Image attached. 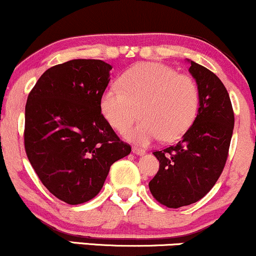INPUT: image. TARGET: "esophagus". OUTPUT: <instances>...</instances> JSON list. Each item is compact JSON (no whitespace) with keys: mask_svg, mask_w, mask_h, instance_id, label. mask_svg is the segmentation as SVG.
<instances>
[{"mask_svg":"<svg viewBox=\"0 0 256 256\" xmlns=\"http://www.w3.org/2000/svg\"><path fill=\"white\" fill-rule=\"evenodd\" d=\"M133 154H136V156H142V154H146V151L144 150V148H136V146H134V148H133Z\"/></svg>","mask_w":256,"mask_h":256,"instance_id":"34e87169","label":"esophagus"}]
</instances>
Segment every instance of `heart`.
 <instances>
[{"mask_svg": "<svg viewBox=\"0 0 256 256\" xmlns=\"http://www.w3.org/2000/svg\"><path fill=\"white\" fill-rule=\"evenodd\" d=\"M120 84L108 87L100 98V110L116 130L124 129L142 106V120L123 130L130 142L146 144L162 136L178 139L191 127L200 106V90L188 74H179L160 62H139L120 76Z\"/></svg>", "mask_w": 256, "mask_h": 256, "instance_id": "1", "label": "heart"}]
</instances>
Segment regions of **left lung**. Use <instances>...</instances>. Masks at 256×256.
<instances>
[{
  "mask_svg": "<svg viewBox=\"0 0 256 256\" xmlns=\"http://www.w3.org/2000/svg\"><path fill=\"white\" fill-rule=\"evenodd\" d=\"M188 62L200 90L197 116L176 145L154 152L160 169L148 182L152 196L168 208L190 206L212 190L228 160L234 126L231 100L219 77Z\"/></svg>",
  "mask_w": 256,
  "mask_h": 256,
  "instance_id": "left-lung-1",
  "label": "left lung"
}]
</instances>
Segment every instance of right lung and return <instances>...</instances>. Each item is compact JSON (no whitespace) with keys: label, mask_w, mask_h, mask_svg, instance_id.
<instances>
[{"label":"right lung","mask_w":256,"mask_h":256,"mask_svg":"<svg viewBox=\"0 0 256 256\" xmlns=\"http://www.w3.org/2000/svg\"><path fill=\"white\" fill-rule=\"evenodd\" d=\"M112 66L74 59L48 68L25 106V151L47 190L68 204L99 194L110 166L130 154L100 110Z\"/></svg>","instance_id":"obj_1"}]
</instances>
